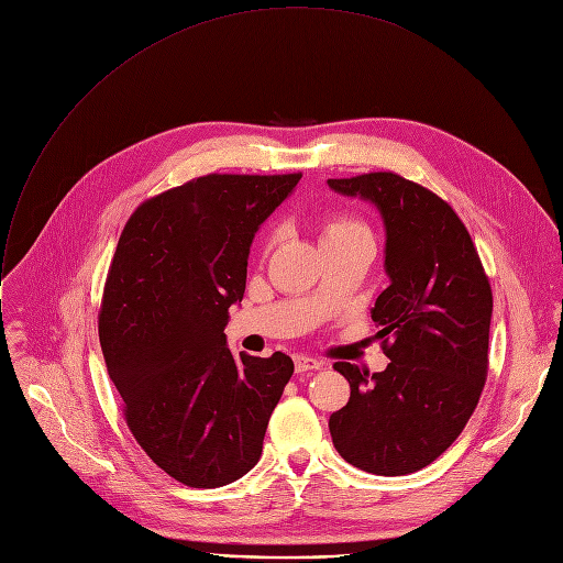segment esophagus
Masks as SVG:
<instances>
[{
  "instance_id": "esophagus-1",
  "label": "esophagus",
  "mask_w": 563,
  "mask_h": 563,
  "mask_svg": "<svg viewBox=\"0 0 563 563\" xmlns=\"http://www.w3.org/2000/svg\"><path fill=\"white\" fill-rule=\"evenodd\" d=\"M294 365H296V372H298V374H302V372L320 369V367H323V361L311 358V356H296V358H294Z\"/></svg>"
}]
</instances>
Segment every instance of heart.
Returning <instances> with one entry per match:
<instances>
[{"label":"heart","instance_id":"obj_1","mask_svg":"<svg viewBox=\"0 0 563 563\" xmlns=\"http://www.w3.org/2000/svg\"><path fill=\"white\" fill-rule=\"evenodd\" d=\"M358 231H367V227L361 220H356L354 216L341 213V211L328 213L323 218V222H320V240H323V243H328V240L350 235V233H358Z\"/></svg>","mask_w":563,"mask_h":563}]
</instances>
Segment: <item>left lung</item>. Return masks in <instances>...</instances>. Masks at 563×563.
<instances>
[{"label": "left lung", "instance_id": "8db88e82", "mask_svg": "<svg viewBox=\"0 0 563 563\" xmlns=\"http://www.w3.org/2000/svg\"><path fill=\"white\" fill-rule=\"evenodd\" d=\"M328 185L378 209L389 276L372 307L389 363H334L352 391L330 417L332 441L354 467L410 474L456 441L484 391L493 289L465 224L430 189L391 172Z\"/></svg>", "mask_w": 563, "mask_h": 563}]
</instances>
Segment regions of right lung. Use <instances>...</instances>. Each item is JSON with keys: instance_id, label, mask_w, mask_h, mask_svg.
<instances>
[{"instance_id": "obj_1", "label": "right lung", "mask_w": 563, "mask_h": 563, "mask_svg": "<svg viewBox=\"0 0 563 563\" xmlns=\"http://www.w3.org/2000/svg\"><path fill=\"white\" fill-rule=\"evenodd\" d=\"M302 174H209L142 202L109 267L100 345L124 421L169 476L220 488L261 459L269 417L294 374L227 347L229 307L243 300L258 227Z\"/></svg>"}]
</instances>
